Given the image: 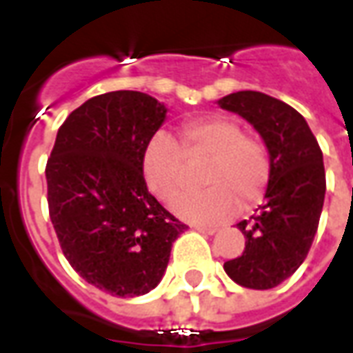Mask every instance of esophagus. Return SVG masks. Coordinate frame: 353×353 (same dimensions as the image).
I'll list each match as a JSON object with an SVG mask.
<instances>
[{
  "mask_svg": "<svg viewBox=\"0 0 353 353\" xmlns=\"http://www.w3.org/2000/svg\"><path fill=\"white\" fill-rule=\"evenodd\" d=\"M194 230L195 231H199V233H203V235H214L216 231V228H207V225H197V223H195L194 225Z\"/></svg>",
  "mask_w": 353,
  "mask_h": 353,
  "instance_id": "obj_1",
  "label": "esophagus"
}]
</instances>
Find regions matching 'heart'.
Here are the masks:
<instances>
[{
  "label": "heart",
  "mask_w": 353,
  "mask_h": 353,
  "mask_svg": "<svg viewBox=\"0 0 353 353\" xmlns=\"http://www.w3.org/2000/svg\"><path fill=\"white\" fill-rule=\"evenodd\" d=\"M180 148L167 135H154L143 152V176L158 199H171L186 176V163L203 167V190L180 194L171 208L188 222L218 223L250 208L263 197L271 180V156L259 139L244 135L233 118L205 117L179 130Z\"/></svg>",
  "instance_id": "1"
}]
</instances>
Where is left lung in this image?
<instances>
[{
	"label": "left lung",
	"instance_id": "8db88e82",
	"mask_svg": "<svg viewBox=\"0 0 353 353\" xmlns=\"http://www.w3.org/2000/svg\"><path fill=\"white\" fill-rule=\"evenodd\" d=\"M218 105L254 125L272 167L263 205L250 222L236 223L244 252L223 269L239 285L271 290L299 269L312 246L325 197L323 156L307 120L288 103L244 90Z\"/></svg>",
	"mask_w": 353,
	"mask_h": 353
}]
</instances>
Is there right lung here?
I'll return each mask as SVG.
<instances>
[{"instance_id": "right-lung-1", "label": "right lung", "mask_w": 353, "mask_h": 353, "mask_svg": "<svg viewBox=\"0 0 353 353\" xmlns=\"http://www.w3.org/2000/svg\"><path fill=\"white\" fill-rule=\"evenodd\" d=\"M167 107L143 92L95 95L61 123L46 161L48 210L63 256L88 284L145 295L188 225L148 192L143 152Z\"/></svg>"}]
</instances>
